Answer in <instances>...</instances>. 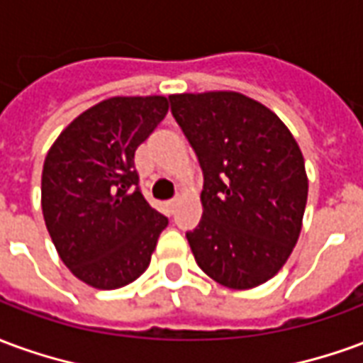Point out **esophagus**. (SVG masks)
I'll list each match as a JSON object with an SVG mask.
<instances>
[{
	"label": "esophagus",
	"instance_id": "obj_1",
	"mask_svg": "<svg viewBox=\"0 0 363 363\" xmlns=\"http://www.w3.org/2000/svg\"><path fill=\"white\" fill-rule=\"evenodd\" d=\"M177 204H179V198H171V200L167 202V208H169V212L173 213L174 208H177Z\"/></svg>",
	"mask_w": 363,
	"mask_h": 363
}]
</instances>
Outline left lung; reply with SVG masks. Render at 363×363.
I'll return each instance as SVG.
<instances>
[{
  "label": "left lung",
  "mask_w": 363,
  "mask_h": 363,
  "mask_svg": "<svg viewBox=\"0 0 363 363\" xmlns=\"http://www.w3.org/2000/svg\"><path fill=\"white\" fill-rule=\"evenodd\" d=\"M169 99L204 173V213L186 233L192 255L221 286L257 288L286 264L301 231L309 189L301 150L270 108L241 93Z\"/></svg>",
  "instance_id": "1"
}]
</instances>
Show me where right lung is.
<instances>
[{
  "instance_id": "obj_1",
  "label": "right lung",
  "mask_w": 363,
  "mask_h": 363,
  "mask_svg": "<svg viewBox=\"0 0 363 363\" xmlns=\"http://www.w3.org/2000/svg\"><path fill=\"white\" fill-rule=\"evenodd\" d=\"M165 96H112L82 112L44 159L43 213L74 276L96 289L140 278L167 228L140 190L138 145L165 118Z\"/></svg>"
}]
</instances>
